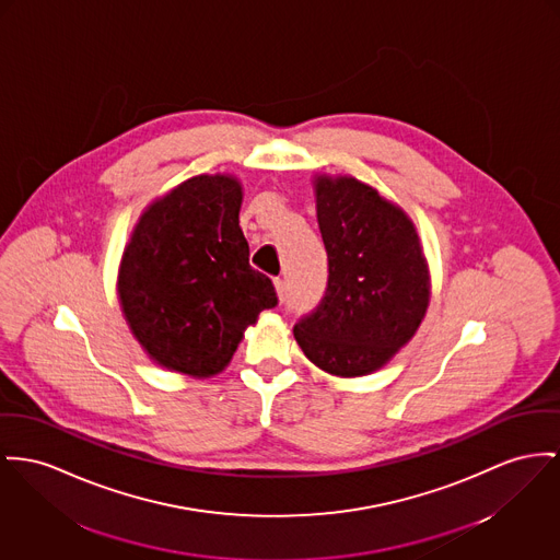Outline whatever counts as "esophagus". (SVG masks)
Returning <instances> with one entry per match:
<instances>
[{"instance_id":"1","label":"esophagus","mask_w":560,"mask_h":560,"mask_svg":"<svg viewBox=\"0 0 560 560\" xmlns=\"http://www.w3.org/2000/svg\"><path fill=\"white\" fill-rule=\"evenodd\" d=\"M273 284H276V293H278V298H280V301H284V298H287V282H284L282 278H276V280H273Z\"/></svg>"}]
</instances>
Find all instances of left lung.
Instances as JSON below:
<instances>
[{
	"label": "left lung",
	"mask_w": 560,
	"mask_h": 560,
	"mask_svg": "<svg viewBox=\"0 0 560 560\" xmlns=\"http://www.w3.org/2000/svg\"><path fill=\"white\" fill-rule=\"evenodd\" d=\"M314 192L329 280L293 334L323 372L368 375L418 331L431 298L429 265L410 217L375 188L318 174Z\"/></svg>",
	"instance_id": "left-lung-1"
}]
</instances>
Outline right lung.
Wrapping results in <instances>:
<instances>
[{
  "instance_id": "obj_1",
  "label": "right lung",
  "mask_w": 560,
  "mask_h": 560,
  "mask_svg": "<svg viewBox=\"0 0 560 560\" xmlns=\"http://www.w3.org/2000/svg\"><path fill=\"white\" fill-rule=\"evenodd\" d=\"M240 208L237 178L201 174L154 199L133 226L116 291L156 365L192 377L223 372L244 331L278 303L248 262Z\"/></svg>"
}]
</instances>
